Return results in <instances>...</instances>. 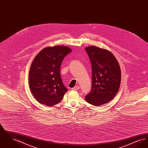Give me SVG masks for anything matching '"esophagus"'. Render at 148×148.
<instances>
[{"label":"esophagus","mask_w":148,"mask_h":148,"mask_svg":"<svg viewBox=\"0 0 148 148\" xmlns=\"http://www.w3.org/2000/svg\"><path fill=\"white\" fill-rule=\"evenodd\" d=\"M79 89H80V88H79V86H74V88H73L71 89H72L73 90H78Z\"/></svg>","instance_id":"34e87169"}]
</instances>
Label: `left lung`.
<instances>
[{
    "label": "left lung",
    "instance_id": "1",
    "mask_svg": "<svg viewBox=\"0 0 148 148\" xmlns=\"http://www.w3.org/2000/svg\"><path fill=\"white\" fill-rule=\"evenodd\" d=\"M92 68L91 92L85 96V100L98 106L109 102L116 95L121 82L119 64L109 50L95 46L85 48Z\"/></svg>",
    "mask_w": 148,
    "mask_h": 148
}]
</instances>
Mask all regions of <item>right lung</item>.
<instances>
[{
	"label": "right lung",
	"instance_id": "right-lung-1",
	"mask_svg": "<svg viewBox=\"0 0 148 148\" xmlns=\"http://www.w3.org/2000/svg\"><path fill=\"white\" fill-rule=\"evenodd\" d=\"M71 51L66 46L49 47L42 50L34 59L29 71V84L39 103L53 106L63 98L68 89L62 82L60 68L64 57Z\"/></svg>",
	"mask_w": 148,
	"mask_h": 148
}]
</instances>
